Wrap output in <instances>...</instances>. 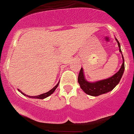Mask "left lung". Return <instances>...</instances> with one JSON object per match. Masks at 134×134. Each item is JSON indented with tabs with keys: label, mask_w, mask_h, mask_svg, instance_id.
<instances>
[{
	"label": "left lung",
	"mask_w": 134,
	"mask_h": 134,
	"mask_svg": "<svg viewBox=\"0 0 134 134\" xmlns=\"http://www.w3.org/2000/svg\"><path fill=\"white\" fill-rule=\"evenodd\" d=\"M115 39L118 43V47H119V52L122 54V60H123L122 66L117 73L108 79L94 81V82H90L85 79L83 69L81 67V71L79 74L78 82L80 85V87L81 88V89L88 95L97 97V96L110 92L119 83L123 75L125 69L124 59V56L122 55V51H121L120 44L118 40L116 38Z\"/></svg>",
	"instance_id": "left-lung-1"
}]
</instances>
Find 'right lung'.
Listing matches in <instances>:
<instances>
[{"instance_id":"obj_1","label":"right lung","mask_w":134,"mask_h":134,"mask_svg":"<svg viewBox=\"0 0 134 134\" xmlns=\"http://www.w3.org/2000/svg\"><path fill=\"white\" fill-rule=\"evenodd\" d=\"M59 83V82L58 83H57V84L55 86V87H53V88H52V89L50 90L49 91H48V92H46V93L42 94H40V95L34 96V97H32V96L27 95V94H24V92H22L21 91H20L19 89H18V91H19V92H20L21 93H22L24 96H25V97H28V98H37V99H44V98H47V97H48L49 96L51 95L53 93V92H54V91H55V89H56V88H57V87H58Z\"/></svg>"}]
</instances>
